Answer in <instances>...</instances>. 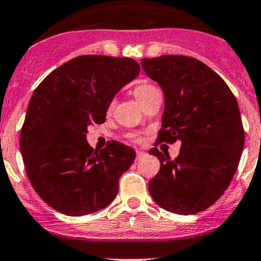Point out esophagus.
<instances>
[{
	"label": "esophagus",
	"instance_id": "1",
	"mask_svg": "<svg viewBox=\"0 0 261 261\" xmlns=\"http://www.w3.org/2000/svg\"><path fill=\"white\" fill-rule=\"evenodd\" d=\"M146 156V152L142 151V149H137V160L142 159V157Z\"/></svg>",
	"mask_w": 261,
	"mask_h": 261
}]
</instances>
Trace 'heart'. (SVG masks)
I'll return each instance as SVG.
<instances>
[{"instance_id":"heart-1","label":"heart","mask_w":261,"mask_h":261,"mask_svg":"<svg viewBox=\"0 0 261 261\" xmlns=\"http://www.w3.org/2000/svg\"><path fill=\"white\" fill-rule=\"evenodd\" d=\"M154 90L157 89L153 86V85L148 84V82H142V84L137 85V86L134 87L133 92H134V96L137 97V100L142 104V102L148 97V95L151 94L152 91H154Z\"/></svg>"}]
</instances>
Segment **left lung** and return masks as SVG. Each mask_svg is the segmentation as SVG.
<instances>
[{
  "label": "left lung",
  "instance_id": "8db88e82",
  "mask_svg": "<svg viewBox=\"0 0 261 261\" xmlns=\"http://www.w3.org/2000/svg\"><path fill=\"white\" fill-rule=\"evenodd\" d=\"M141 66L165 96L160 142H181L170 159L157 148L160 171L148 182L154 202L176 215H195L228 188L245 142L236 97L212 68L187 56L143 58Z\"/></svg>",
  "mask_w": 261,
  "mask_h": 261
}]
</instances>
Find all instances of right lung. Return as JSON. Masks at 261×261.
Wrapping results in <instances>:
<instances>
[{
  "label": "right lung",
  "instance_id": "obj_1",
  "mask_svg": "<svg viewBox=\"0 0 261 261\" xmlns=\"http://www.w3.org/2000/svg\"><path fill=\"white\" fill-rule=\"evenodd\" d=\"M132 58L80 56L54 69L35 89L20 132L27 175L40 198L67 216L90 215L114 200L136 152L110 142L97 152L87 128L105 122L117 92L138 76Z\"/></svg>",
  "mask_w": 261,
  "mask_h": 261
}]
</instances>
